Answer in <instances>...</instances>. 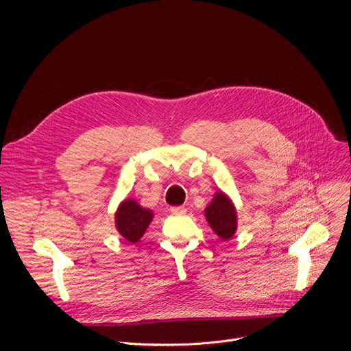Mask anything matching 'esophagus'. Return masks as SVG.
<instances>
[{
    "mask_svg": "<svg viewBox=\"0 0 351 351\" xmlns=\"http://www.w3.org/2000/svg\"><path fill=\"white\" fill-rule=\"evenodd\" d=\"M171 213L172 215H185L186 213V208L185 206H172L171 208Z\"/></svg>",
    "mask_w": 351,
    "mask_h": 351,
    "instance_id": "1",
    "label": "esophagus"
}]
</instances>
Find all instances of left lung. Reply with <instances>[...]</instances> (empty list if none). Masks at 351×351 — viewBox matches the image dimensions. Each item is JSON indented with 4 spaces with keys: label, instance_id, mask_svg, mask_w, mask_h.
<instances>
[{
    "label": "left lung",
    "instance_id": "left-lung-1",
    "mask_svg": "<svg viewBox=\"0 0 351 351\" xmlns=\"http://www.w3.org/2000/svg\"><path fill=\"white\" fill-rule=\"evenodd\" d=\"M210 228L222 239H230L236 230V212L230 200L219 192L205 210Z\"/></svg>",
    "mask_w": 351,
    "mask_h": 351
}]
</instances>
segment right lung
<instances>
[{"mask_svg": "<svg viewBox=\"0 0 351 351\" xmlns=\"http://www.w3.org/2000/svg\"><path fill=\"white\" fill-rule=\"evenodd\" d=\"M151 220L152 212L141 208L132 199H126L115 216L118 232L131 243H136L143 236Z\"/></svg>", "mask_w": 351, "mask_h": 351, "instance_id": "1", "label": "right lung"}]
</instances>
